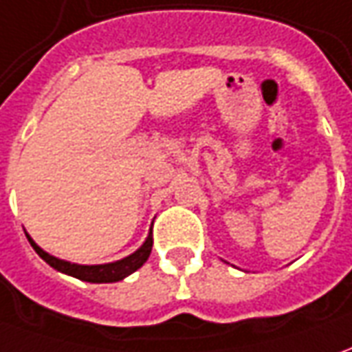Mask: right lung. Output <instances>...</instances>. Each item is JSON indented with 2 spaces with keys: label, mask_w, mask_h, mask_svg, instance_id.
<instances>
[{
  "label": "right lung",
  "mask_w": 352,
  "mask_h": 352,
  "mask_svg": "<svg viewBox=\"0 0 352 352\" xmlns=\"http://www.w3.org/2000/svg\"><path fill=\"white\" fill-rule=\"evenodd\" d=\"M28 236V235H26ZM30 245L36 250V254L42 258L44 262H47L50 266L67 274V276H73L80 281H88V283H113V281H121L126 276H131L133 272H136L138 267L144 264L150 252H152V245H154V239H152V231L146 236L144 245L140 246L136 252H133L131 256L123 258V260H117V262H109V264H98V266H80V264H71L65 260H59V258L47 254L45 250H42L40 246L36 245L34 241L28 236Z\"/></svg>",
  "instance_id": "add662e5"
}]
</instances>
